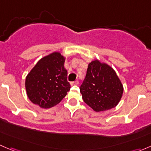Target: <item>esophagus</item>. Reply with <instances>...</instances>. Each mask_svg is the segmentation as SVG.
Returning a JSON list of instances; mask_svg holds the SVG:
<instances>
[{
	"mask_svg": "<svg viewBox=\"0 0 151 151\" xmlns=\"http://www.w3.org/2000/svg\"><path fill=\"white\" fill-rule=\"evenodd\" d=\"M71 85H79V81H77V80H76V81L74 82H72V83H71Z\"/></svg>",
	"mask_w": 151,
	"mask_h": 151,
	"instance_id": "34e87169",
	"label": "esophagus"
}]
</instances>
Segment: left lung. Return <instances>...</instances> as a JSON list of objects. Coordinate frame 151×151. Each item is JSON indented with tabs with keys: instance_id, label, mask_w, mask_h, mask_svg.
Listing matches in <instances>:
<instances>
[{
	"instance_id": "8db88e82",
	"label": "left lung",
	"mask_w": 151,
	"mask_h": 151,
	"mask_svg": "<svg viewBox=\"0 0 151 151\" xmlns=\"http://www.w3.org/2000/svg\"><path fill=\"white\" fill-rule=\"evenodd\" d=\"M80 90L83 101L96 112L115 107L123 93L122 83L113 68L98 60L88 64Z\"/></svg>"
}]
</instances>
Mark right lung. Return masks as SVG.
Returning a JSON list of instances; mask_svg holds the SVG:
<instances>
[{"label": "right lung", "instance_id": "1", "mask_svg": "<svg viewBox=\"0 0 151 151\" xmlns=\"http://www.w3.org/2000/svg\"><path fill=\"white\" fill-rule=\"evenodd\" d=\"M65 58L53 52L39 60L25 80L29 99L42 108H50L61 101L70 90L64 68Z\"/></svg>", "mask_w": 151, "mask_h": 151}]
</instances>
